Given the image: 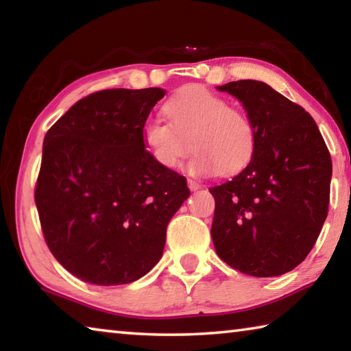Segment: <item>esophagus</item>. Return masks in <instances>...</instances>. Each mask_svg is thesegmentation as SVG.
<instances>
[{
	"label": "esophagus",
	"mask_w": 351,
	"mask_h": 351,
	"mask_svg": "<svg viewBox=\"0 0 351 351\" xmlns=\"http://www.w3.org/2000/svg\"><path fill=\"white\" fill-rule=\"evenodd\" d=\"M187 186H189L190 190H192V192H195V190H199L201 189V182H198L197 180H189L187 181Z\"/></svg>",
	"instance_id": "1"
}]
</instances>
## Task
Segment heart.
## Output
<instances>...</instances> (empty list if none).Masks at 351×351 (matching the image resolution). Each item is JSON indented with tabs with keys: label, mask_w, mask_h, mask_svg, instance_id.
Instances as JSON below:
<instances>
[{
	"label": "heart",
	"mask_w": 351,
	"mask_h": 351,
	"mask_svg": "<svg viewBox=\"0 0 351 351\" xmlns=\"http://www.w3.org/2000/svg\"><path fill=\"white\" fill-rule=\"evenodd\" d=\"M164 112L170 123L148 119L142 127L145 150L161 169L175 170L192 147L197 150L189 162L193 175L209 176L218 170L234 175L251 161L257 142L251 119L204 86L190 85L175 93Z\"/></svg>",
	"instance_id": "b5f03b06"
}]
</instances>
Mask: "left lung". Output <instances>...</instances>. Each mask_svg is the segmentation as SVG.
Returning a JSON list of instances; mask_svg holds the SVG:
<instances>
[{
	"label": "left lung",
	"instance_id": "8db88e82",
	"mask_svg": "<svg viewBox=\"0 0 351 351\" xmlns=\"http://www.w3.org/2000/svg\"><path fill=\"white\" fill-rule=\"evenodd\" d=\"M245 106L257 142L215 198L212 240L218 257L254 277H274L306 258L328 213L331 158L314 119L257 80L218 86Z\"/></svg>",
	"mask_w": 351,
	"mask_h": 351
}]
</instances>
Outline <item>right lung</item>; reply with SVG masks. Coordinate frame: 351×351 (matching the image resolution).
<instances>
[{"label":"right lung","instance_id":"1","mask_svg":"<svg viewBox=\"0 0 351 351\" xmlns=\"http://www.w3.org/2000/svg\"><path fill=\"white\" fill-rule=\"evenodd\" d=\"M164 96L162 88L93 93L45 136L35 184L41 230L58 263L83 282L111 287L145 276L189 198L186 178L156 165L142 142Z\"/></svg>","mask_w":351,"mask_h":351}]
</instances>
